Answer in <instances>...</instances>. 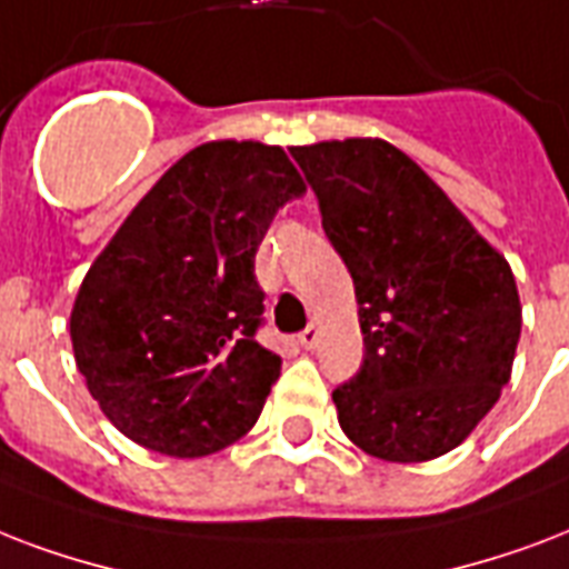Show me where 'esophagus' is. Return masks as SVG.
Returning a JSON list of instances; mask_svg holds the SVG:
<instances>
[{
  "label": "esophagus",
  "instance_id": "esophagus-1",
  "mask_svg": "<svg viewBox=\"0 0 569 569\" xmlns=\"http://www.w3.org/2000/svg\"><path fill=\"white\" fill-rule=\"evenodd\" d=\"M317 338H320V329H317L315 323L308 326V329H302V332H299V345L306 347V350H311V347L317 345Z\"/></svg>",
  "mask_w": 569,
  "mask_h": 569
}]
</instances>
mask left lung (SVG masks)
<instances>
[{"label":"left lung","mask_w":569,"mask_h":569,"mask_svg":"<svg viewBox=\"0 0 569 569\" xmlns=\"http://www.w3.org/2000/svg\"><path fill=\"white\" fill-rule=\"evenodd\" d=\"M353 276L362 368L332 391L365 453L425 463L472 433L508 386L522 306L505 254L382 139L290 148Z\"/></svg>","instance_id":"8db88e82"}]
</instances>
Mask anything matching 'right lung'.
<instances>
[{"label":"right lung","instance_id":"1","mask_svg":"<svg viewBox=\"0 0 569 569\" xmlns=\"http://www.w3.org/2000/svg\"><path fill=\"white\" fill-rule=\"evenodd\" d=\"M302 192L279 144H198L97 254L70 341L91 398L127 439L192 460L258 421L281 359L254 338V252L279 207Z\"/></svg>","mask_w":569,"mask_h":569}]
</instances>
